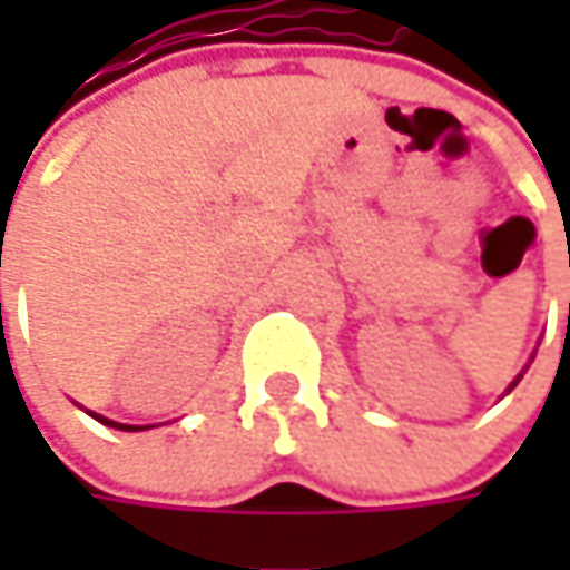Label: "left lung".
<instances>
[{"mask_svg":"<svg viewBox=\"0 0 570 570\" xmlns=\"http://www.w3.org/2000/svg\"><path fill=\"white\" fill-rule=\"evenodd\" d=\"M533 358H537V352H533ZM533 358H530V362H533ZM523 371H527V367H523ZM523 371H520V374H517L514 381H511V386H508V390H504V393H511V390H514L517 383H520V377H523Z\"/></svg>","mask_w":570,"mask_h":570,"instance_id":"obj_1","label":"left lung"}]
</instances>
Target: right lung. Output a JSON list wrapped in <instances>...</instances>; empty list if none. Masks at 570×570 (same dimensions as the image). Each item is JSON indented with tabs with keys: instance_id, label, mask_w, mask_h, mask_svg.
<instances>
[{
	"instance_id": "add662e5",
	"label": "right lung",
	"mask_w": 570,
	"mask_h": 570,
	"mask_svg": "<svg viewBox=\"0 0 570 570\" xmlns=\"http://www.w3.org/2000/svg\"><path fill=\"white\" fill-rule=\"evenodd\" d=\"M91 419H98L100 425L107 428H120V431H145V428H155V425H122V422H114V419H104V415H98V412H88Z\"/></svg>"
}]
</instances>
